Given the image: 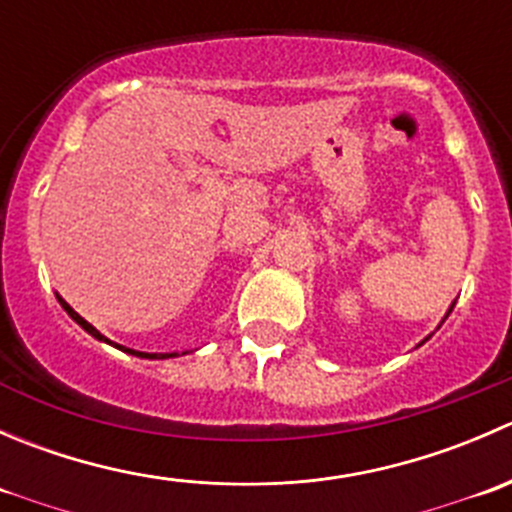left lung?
<instances>
[{
  "label": "left lung",
  "instance_id": "1",
  "mask_svg": "<svg viewBox=\"0 0 512 512\" xmlns=\"http://www.w3.org/2000/svg\"><path fill=\"white\" fill-rule=\"evenodd\" d=\"M453 307H456V302H451V307H448V312H446V314H443L441 324H443V322H446V319H448V314H451V312H453ZM441 324H438V327H441ZM438 327H436V329H438ZM428 339H431V334H428V337H426V339H423V342H421V344H426V342H428ZM421 344H418V347H421Z\"/></svg>",
  "mask_w": 512,
  "mask_h": 512
}]
</instances>
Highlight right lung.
<instances>
[{
    "label": "right lung",
    "mask_w": 512,
    "mask_h": 512,
    "mask_svg": "<svg viewBox=\"0 0 512 512\" xmlns=\"http://www.w3.org/2000/svg\"><path fill=\"white\" fill-rule=\"evenodd\" d=\"M56 299H59V304H61V307H64V312L66 314H69V317L71 319H74V322L76 324H79V327L81 329H84V332H89L91 334V337H94V339H98V342H103V344H111V347H116V349H121V352H126V354H133V356H141V359H173V356H180L178 352H168V354H148V352H138V349H128V347H123V344H116V342H111V339H108V337H103V334L101 332H98V329L94 327V324H89V322H86V319L84 317H81V314L79 312H74V307H71V304L69 302H66V299L64 297H61V294H56ZM183 354H188V352H183Z\"/></svg>",
    "instance_id": "obj_1"
}]
</instances>
